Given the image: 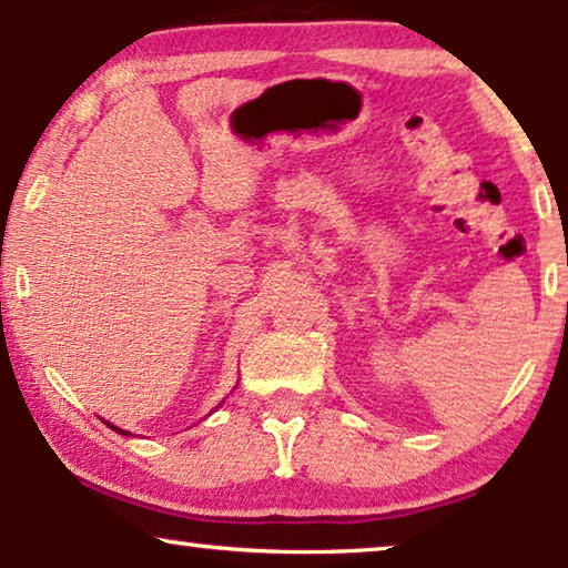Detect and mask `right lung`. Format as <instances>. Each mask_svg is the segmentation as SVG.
<instances>
[{
	"label": "right lung",
	"mask_w": 568,
	"mask_h": 568,
	"mask_svg": "<svg viewBox=\"0 0 568 568\" xmlns=\"http://www.w3.org/2000/svg\"><path fill=\"white\" fill-rule=\"evenodd\" d=\"M109 426H111V423H109ZM111 428H113V430H119L121 436H130V430H121V428H116V426H111Z\"/></svg>",
	"instance_id": "obj_1"
}]
</instances>
